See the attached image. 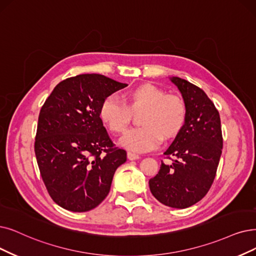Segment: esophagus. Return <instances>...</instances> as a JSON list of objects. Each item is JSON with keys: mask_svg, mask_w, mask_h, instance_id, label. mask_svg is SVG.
I'll return each instance as SVG.
<instances>
[{"mask_svg": "<svg viewBox=\"0 0 256 256\" xmlns=\"http://www.w3.org/2000/svg\"><path fill=\"white\" fill-rule=\"evenodd\" d=\"M127 156H128V160H136L140 158L138 154H136V153L130 152V151L127 153Z\"/></svg>", "mask_w": 256, "mask_h": 256, "instance_id": "obj_1", "label": "esophagus"}]
</instances>
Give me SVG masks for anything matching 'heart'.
I'll use <instances>...</instances> for the list:
<instances>
[{
  "label": "heart",
  "mask_w": 256,
  "mask_h": 256,
  "mask_svg": "<svg viewBox=\"0 0 256 256\" xmlns=\"http://www.w3.org/2000/svg\"><path fill=\"white\" fill-rule=\"evenodd\" d=\"M125 102L116 96H106L100 106L102 122L114 134H122L132 114L144 111L140 118V128L127 131L120 145L132 152H147L156 149L162 140L176 138L187 120L185 102L149 83L129 89L124 96Z\"/></svg>",
  "instance_id": "obj_1"
}]
</instances>
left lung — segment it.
I'll list each match as a JSON object with an SVG mask.
<instances>
[{
  "instance_id": "1",
  "label": "left lung",
  "mask_w": 256,
  "mask_h": 256,
  "mask_svg": "<svg viewBox=\"0 0 256 256\" xmlns=\"http://www.w3.org/2000/svg\"><path fill=\"white\" fill-rule=\"evenodd\" d=\"M187 107V120L164 154L173 156L171 165L162 162L149 180L151 193L171 208L185 209L209 191L220 162L222 136L218 109L204 90L190 82L172 76Z\"/></svg>"
}]
</instances>
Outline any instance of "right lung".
Here are the masks:
<instances>
[{
	"mask_svg": "<svg viewBox=\"0 0 256 256\" xmlns=\"http://www.w3.org/2000/svg\"><path fill=\"white\" fill-rule=\"evenodd\" d=\"M126 86L102 74H80L58 83L40 109L34 152L60 207L86 212L108 196L127 153L114 147L98 111L106 96Z\"/></svg>",
	"mask_w": 256,
	"mask_h": 256,
	"instance_id": "right-lung-1",
	"label": "right lung"
}]
</instances>
